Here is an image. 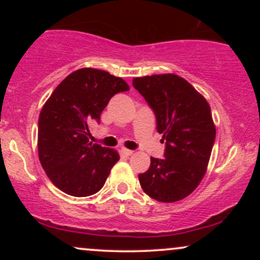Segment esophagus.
<instances>
[{"label":"esophagus","mask_w":260,"mask_h":260,"mask_svg":"<svg viewBox=\"0 0 260 260\" xmlns=\"http://www.w3.org/2000/svg\"><path fill=\"white\" fill-rule=\"evenodd\" d=\"M121 153L123 155H126V156H131V155L133 154V150H129V149H126V148H122Z\"/></svg>","instance_id":"obj_1"}]
</instances>
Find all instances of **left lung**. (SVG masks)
<instances>
[{"label": "left lung", "mask_w": 260, "mask_h": 260, "mask_svg": "<svg viewBox=\"0 0 260 260\" xmlns=\"http://www.w3.org/2000/svg\"><path fill=\"white\" fill-rule=\"evenodd\" d=\"M133 86L153 109L156 129L166 145L165 157H150V168L138 176L140 186L155 201H181L207 172L216 134L210 106L176 74L139 77L133 79Z\"/></svg>", "instance_id": "left-lung-1"}]
</instances>
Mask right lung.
Instances as JSON below:
<instances>
[{
	"mask_svg": "<svg viewBox=\"0 0 260 260\" xmlns=\"http://www.w3.org/2000/svg\"><path fill=\"white\" fill-rule=\"evenodd\" d=\"M129 90L120 77L80 68L52 91L39 116L38 150L41 166L58 189L73 197L95 194L120 160L115 149L92 144L89 124L115 94Z\"/></svg>",
	"mask_w": 260,
	"mask_h": 260,
	"instance_id": "obj_1",
	"label": "right lung"
}]
</instances>
